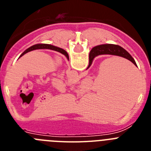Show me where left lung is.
I'll return each instance as SVG.
<instances>
[{"mask_svg":"<svg viewBox=\"0 0 151 151\" xmlns=\"http://www.w3.org/2000/svg\"><path fill=\"white\" fill-rule=\"evenodd\" d=\"M38 49H50V50H55V51L57 52H60L62 54L65 55L66 57L68 60H69V55H68L67 52L65 50L62 48H60V47H57L54 46V45H47V44H38V45H35L33 46L30 47H29L28 49H26L25 51L19 56V57H22L24 54H26V53L29 51H32V50H38Z\"/></svg>","mask_w":151,"mask_h":151,"instance_id":"obj_1","label":"left lung"}]
</instances>
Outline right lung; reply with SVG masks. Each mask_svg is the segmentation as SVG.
<instances>
[{
    "label": "right lung",
    "instance_id": "add662e5",
    "mask_svg": "<svg viewBox=\"0 0 151 151\" xmlns=\"http://www.w3.org/2000/svg\"><path fill=\"white\" fill-rule=\"evenodd\" d=\"M103 54H110V55H116L124 57L125 59L129 60L131 62L133 63L135 66H137V64H136L135 61L133 59L132 57L125 49L122 48V47L119 46V45L107 44V45H98V46L94 47L91 49V50L89 53L88 67H90V66L91 65L92 61H93L94 57H97V56L103 55Z\"/></svg>",
    "mask_w": 151,
    "mask_h": 151
}]
</instances>
